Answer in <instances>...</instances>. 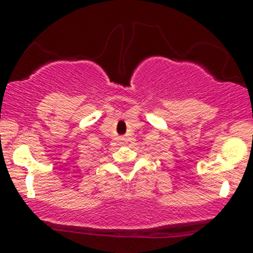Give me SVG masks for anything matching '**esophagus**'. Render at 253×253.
<instances>
[{
	"instance_id": "34e87169",
	"label": "esophagus",
	"mask_w": 253,
	"mask_h": 253,
	"mask_svg": "<svg viewBox=\"0 0 253 253\" xmlns=\"http://www.w3.org/2000/svg\"><path fill=\"white\" fill-rule=\"evenodd\" d=\"M123 140H124V139H123Z\"/></svg>"
}]
</instances>
